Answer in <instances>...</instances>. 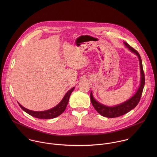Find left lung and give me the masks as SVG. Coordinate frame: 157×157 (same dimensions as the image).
Listing matches in <instances>:
<instances>
[{
    "label": "left lung",
    "instance_id": "left-lung-1",
    "mask_svg": "<svg viewBox=\"0 0 157 157\" xmlns=\"http://www.w3.org/2000/svg\"><path fill=\"white\" fill-rule=\"evenodd\" d=\"M124 45H125V46L128 48L132 52L134 53L136 56H137L138 58V60L140 62V75H141L140 84L136 93L132 97H131L128 100L124 101L123 103L113 106H106L105 105H103L99 103L98 101H97L94 98L92 92H90V101L93 106L94 107V108L98 113H99L101 115L105 117H108V118H115V117L121 116L135 108L140 100V98L144 86L145 78H144V74L143 72L141 57L139 53L129 44L124 42Z\"/></svg>",
    "mask_w": 157,
    "mask_h": 157
}]
</instances>
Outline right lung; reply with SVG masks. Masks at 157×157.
Wrapping results in <instances>:
<instances>
[{
    "label": "right lung",
    "mask_w": 157,
    "mask_h": 157,
    "mask_svg": "<svg viewBox=\"0 0 157 157\" xmlns=\"http://www.w3.org/2000/svg\"><path fill=\"white\" fill-rule=\"evenodd\" d=\"M75 87L71 88V90H69L65 96L63 97V99L61 100V101L56 105L55 107L46 110V111H31L29 109H28L25 108L22 106L19 102V105L20 107L23 110L29 115L37 118H41V119H51V118H56L58 116H59L60 114H62L63 112L65 111L67 106V103L69 101V97L72 93V92L74 90Z\"/></svg>",
    "instance_id": "obj_1"
}]
</instances>
